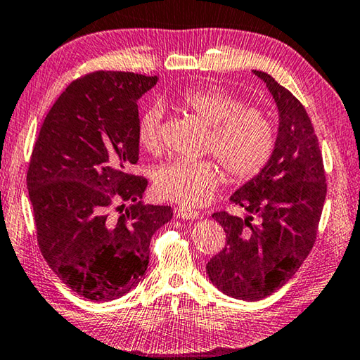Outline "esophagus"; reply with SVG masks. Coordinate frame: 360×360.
<instances>
[{
	"mask_svg": "<svg viewBox=\"0 0 360 360\" xmlns=\"http://www.w3.org/2000/svg\"><path fill=\"white\" fill-rule=\"evenodd\" d=\"M174 214L181 219H197L198 217V212L195 210L187 208V206H178V208L174 210Z\"/></svg>",
	"mask_w": 360,
	"mask_h": 360,
	"instance_id": "esophagus-1",
	"label": "esophagus"
}]
</instances>
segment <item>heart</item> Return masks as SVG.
<instances>
[{"label":"heart","mask_w":360,"mask_h":360,"mask_svg":"<svg viewBox=\"0 0 360 360\" xmlns=\"http://www.w3.org/2000/svg\"><path fill=\"white\" fill-rule=\"evenodd\" d=\"M176 103L208 125L205 152L217 158L233 181H251L270 162L276 146V130L262 108L245 105L238 95L217 85L182 90ZM136 141L149 154L162 149V111L157 106L139 115ZM217 161L176 158L165 163L155 173L157 193L184 206L206 203L224 178Z\"/></svg>","instance_id":"b5f03b06"}]
</instances>
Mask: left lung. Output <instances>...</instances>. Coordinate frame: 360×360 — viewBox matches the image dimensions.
Listing matches in <instances>:
<instances>
[{
  "label": "left lung",
  "instance_id": "8db88e82",
  "mask_svg": "<svg viewBox=\"0 0 360 360\" xmlns=\"http://www.w3.org/2000/svg\"><path fill=\"white\" fill-rule=\"evenodd\" d=\"M279 111V133L266 167L230 197L245 208L241 219L227 211L212 214L224 227L227 246L206 265L211 283L224 294L255 302L295 275L318 236L327 193L318 136L300 101L264 71ZM257 218L259 224H252Z\"/></svg>",
  "mask_w": 360,
  "mask_h": 360
}]
</instances>
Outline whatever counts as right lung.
<instances>
[{"label":"right lung","instance_id":"right-lung-1","mask_svg":"<svg viewBox=\"0 0 360 360\" xmlns=\"http://www.w3.org/2000/svg\"><path fill=\"white\" fill-rule=\"evenodd\" d=\"M157 76L95 71L72 81L47 112L27 187L42 257L68 288L109 302L141 281L155 231L172 206L138 202V100ZM129 202V205H125Z\"/></svg>","mask_w":360,"mask_h":360}]
</instances>
